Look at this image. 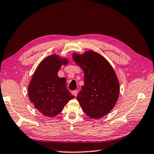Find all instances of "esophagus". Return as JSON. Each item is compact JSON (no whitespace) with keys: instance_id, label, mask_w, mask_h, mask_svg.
<instances>
[{"instance_id":"1","label":"esophagus","mask_w":154,"mask_h":154,"mask_svg":"<svg viewBox=\"0 0 154 154\" xmlns=\"http://www.w3.org/2000/svg\"><path fill=\"white\" fill-rule=\"evenodd\" d=\"M72 93L75 97H76L77 95H78V90H74V91H73L72 92Z\"/></svg>"}]
</instances>
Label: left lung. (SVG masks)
<instances>
[{"label": "left lung", "instance_id": "obj_1", "mask_svg": "<svg viewBox=\"0 0 154 154\" xmlns=\"http://www.w3.org/2000/svg\"><path fill=\"white\" fill-rule=\"evenodd\" d=\"M73 60L84 72V85L76 99L91 118H100L112 110L119 94L118 78L107 60L93 51L74 53Z\"/></svg>", "mask_w": 154, "mask_h": 154}]
</instances>
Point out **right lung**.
<instances>
[{
    "instance_id": "1",
    "label": "right lung",
    "mask_w": 154,
    "mask_h": 154,
    "mask_svg": "<svg viewBox=\"0 0 154 154\" xmlns=\"http://www.w3.org/2000/svg\"><path fill=\"white\" fill-rule=\"evenodd\" d=\"M68 60L52 55L44 59L37 67L28 87L29 97L34 106L43 115L54 117L66 103L74 98L66 88V79L57 72Z\"/></svg>"
}]
</instances>
